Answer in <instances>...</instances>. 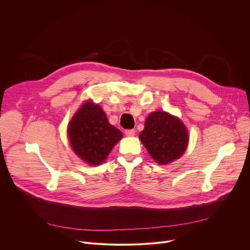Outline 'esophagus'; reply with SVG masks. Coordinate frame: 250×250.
<instances>
[{
    "label": "esophagus",
    "instance_id": "esophagus-1",
    "mask_svg": "<svg viewBox=\"0 0 250 250\" xmlns=\"http://www.w3.org/2000/svg\"><path fill=\"white\" fill-rule=\"evenodd\" d=\"M134 133H135V130H134V129H127V130H125V134H126L127 136H133Z\"/></svg>",
    "mask_w": 250,
    "mask_h": 250
}]
</instances>
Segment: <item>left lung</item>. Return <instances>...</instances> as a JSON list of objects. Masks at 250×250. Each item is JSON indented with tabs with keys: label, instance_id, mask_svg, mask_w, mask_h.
<instances>
[{
	"label": "left lung",
	"instance_id": "1",
	"mask_svg": "<svg viewBox=\"0 0 250 250\" xmlns=\"http://www.w3.org/2000/svg\"><path fill=\"white\" fill-rule=\"evenodd\" d=\"M139 139L149 155L160 165L169 164L185 152L189 135L180 119L166 112H152L147 117Z\"/></svg>",
	"mask_w": 250,
	"mask_h": 250
}]
</instances>
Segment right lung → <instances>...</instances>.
<instances>
[{
    "label": "right lung",
    "mask_w": 250,
    "mask_h": 250,
    "mask_svg": "<svg viewBox=\"0 0 250 250\" xmlns=\"http://www.w3.org/2000/svg\"><path fill=\"white\" fill-rule=\"evenodd\" d=\"M67 134L77 156L89 165H100L123 137L109 123L98 104L87 101L71 119Z\"/></svg>",
    "instance_id": "1"
}]
</instances>
